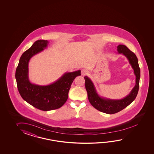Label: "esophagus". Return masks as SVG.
Segmentation results:
<instances>
[{"instance_id": "obj_1", "label": "esophagus", "mask_w": 154, "mask_h": 154, "mask_svg": "<svg viewBox=\"0 0 154 154\" xmlns=\"http://www.w3.org/2000/svg\"><path fill=\"white\" fill-rule=\"evenodd\" d=\"M81 74H82V75H86L88 74V71H87V70H85V69H82V70Z\"/></svg>"}]
</instances>
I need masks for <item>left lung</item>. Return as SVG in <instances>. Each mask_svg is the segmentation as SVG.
<instances>
[{
  "label": "left lung",
  "instance_id": "1",
  "mask_svg": "<svg viewBox=\"0 0 154 154\" xmlns=\"http://www.w3.org/2000/svg\"><path fill=\"white\" fill-rule=\"evenodd\" d=\"M117 51L118 53H122L127 57L134 70V74L136 76L135 85L130 94L125 97L121 100H111L100 97L97 94L91 80L86 76L84 77L85 88L88 92V101L90 103L99 111L110 115L121 111L130 105L135 99L139 91V80L140 78V70L136 55L127 46L123 45L117 46Z\"/></svg>",
  "mask_w": 154,
  "mask_h": 154
}]
</instances>
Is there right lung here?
Instances as JSON below:
<instances>
[{
  "instance_id": "obj_1",
  "label": "right lung",
  "mask_w": 154,
  "mask_h": 154,
  "mask_svg": "<svg viewBox=\"0 0 154 154\" xmlns=\"http://www.w3.org/2000/svg\"><path fill=\"white\" fill-rule=\"evenodd\" d=\"M47 40H37L22 54L15 72L17 86L25 101L40 110L47 111L60 108L68 98V92L74 80L81 75V71L66 72L50 85H35L29 79V62L31 58L46 48Z\"/></svg>"
}]
</instances>
